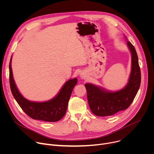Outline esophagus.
I'll return each instance as SVG.
<instances>
[{
	"label": "esophagus",
	"instance_id": "obj_1",
	"mask_svg": "<svg viewBox=\"0 0 154 154\" xmlns=\"http://www.w3.org/2000/svg\"><path fill=\"white\" fill-rule=\"evenodd\" d=\"M80 77H81V79H86V74L85 73V72H81V74H80Z\"/></svg>",
	"mask_w": 154,
	"mask_h": 154
}]
</instances>
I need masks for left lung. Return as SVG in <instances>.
Returning <instances> with one entry per match:
<instances>
[{
  "label": "left lung",
  "mask_w": 154,
  "mask_h": 154,
  "mask_svg": "<svg viewBox=\"0 0 154 154\" xmlns=\"http://www.w3.org/2000/svg\"><path fill=\"white\" fill-rule=\"evenodd\" d=\"M127 46L131 55V70L128 82L124 88L109 92L90 83L85 85L87 99L93 114L97 116H112L124 110L134 100L141 84V71L135 47L130 41Z\"/></svg>",
  "instance_id": "obj_1"
}]
</instances>
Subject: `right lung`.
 Listing matches in <instances>:
<instances>
[{
    "label": "right lung",
    "instance_id": "add662e5",
    "mask_svg": "<svg viewBox=\"0 0 154 154\" xmlns=\"http://www.w3.org/2000/svg\"><path fill=\"white\" fill-rule=\"evenodd\" d=\"M9 69L10 85L12 94L22 109L29 117L33 119L46 122H57L64 116L72 91L77 83L76 78L66 82L54 99L46 102H35L28 100L19 92L13 77L11 58Z\"/></svg>",
    "mask_w": 154,
    "mask_h": 154
}]
</instances>
